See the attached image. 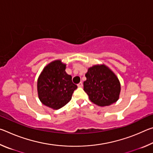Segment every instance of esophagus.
I'll return each instance as SVG.
<instances>
[{"label": "esophagus", "mask_w": 153, "mask_h": 153, "mask_svg": "<svg viewBox=\"0 0 153 153\" xmlns=\"http://www.w3.org/2000/svg\"><path fill=\"white\" fill-rule=\"evenodd\" d=\"M82 86H83V83L82 82H79L78 84H77V86H78L79 88H81V87H82Z\"/></svg>", "instance_id": "esophagus-1"}]
</instances>
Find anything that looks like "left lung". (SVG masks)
<instances>
[{
  "mask_svg": "<svg viewBox=\"0 0 153 153\" xmlns=\"http://www.w3.org/2000/svg\"><path fill=\"white\" fill-rule=\"evenodd\" d=\"M84 90L90 100L98 106H108L119 99L120 83L115 74L105 65L90 67L86 74Z\"/></svg>",
  "mask_w": 153,
  "mask_h": 153,
  "instance_id": "1",
  "label": "left lung"
}]
</instances>
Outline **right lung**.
Listing matches in <instances>:
<instances>
[{
  "label": "right lung",
  "instance_id": "obj_1",
  "mask_svg": "<svg viewBox=\"0 0 153 153\" xmlns=\"http://www.w3.org/2000/svg\"><path fill=\"white\" fill-rule=\"evenodd\" d=\"M66 65L57 60L44 68L38 79V93L40 101L47 107L59 109L71 99L77 85L65 72Z\"/></svg>",
  "mask_w": 153,
  "mask_h": 153
}]
</instances>
